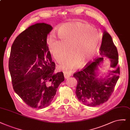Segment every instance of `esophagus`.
<instances>
[{
    "label": "esophagus",
    "instance_id": "1",
    "mask_svg": "<svg viewBox=\"0 0 130 130\" xmlns=\"http://www.w3.org/2000/svg\"><path fill=\"white\" fill-rule=\"evenodd\" d=\"M71 73L70 72H64V77L65 78L67 79L71 75Z\"/></svg>",
    "mask_w": 130,
    "mask_h": 130
}]
</instances>
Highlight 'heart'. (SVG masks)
I'll list each match as a JSON object with an SVG mask.
<instances>
[{
  "instance_id": "heart-1",
  "label": "heart",
  "mask_w": 130,
  "mask_h": 130,
  "mask_svg": "<svg viewBox=\"0 0 130 130\" xmlns=\"http://www.w3.org/2000/svg\"><path fill=\"white\" fill-rule=\"evenodd\" d=\"M59 40L51 36L48 40L50 51L57 62H60L68 54L59 68L64 71H73L92 59L101 41L100 32L92 26L81 22L67 23L57 31Z\"/></svg>"
}]
</instances>
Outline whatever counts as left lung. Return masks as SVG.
Listing matches in <instances>:
<instances>
[{
  "instance_id": "8db88e82",
  "label": "left lung",
  "mask_w": 130,
  "mask_h": 130,
  "mask_svg": "<svg viewBox=\"0 0 130 130\" xmlns=\"http://www.w3.org/2000/svg\"><path fill=\"white\" fill-rule=\"evenodd\" d=\"M100 55L110 59V67L113 69L105 78L99 79L96 71L103 61L102 57L89 62L80 71L73 74L78 81L75 93L79 101L89 107H96L107 102L113 92L120 74L118 65V54L112 39L109 34L104 31Z\"/></svg>"
}]
</instances>
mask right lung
Returning a JSON list of instances; mask_svg holds the SVG:
<instances>
[{
  "mask_svg": "<svg viewBox=\"0 0 130 130\" xmlns=\"http://www.w3.org/2000/svg\"><path fill=\"white\" fill-rule=\"evenodd\" d=\"M52 27L36 23L20 34L11 47L8 68L15 92L31 108H44L51 104L59 85L64 81L62 72L54 73L47 45Z\"/></svg>",
  "mask_w": 130,
  "mask_h": 130,
  "instance_id": "right-lung-1",
  "label": "right lung"
}]
</instances>
